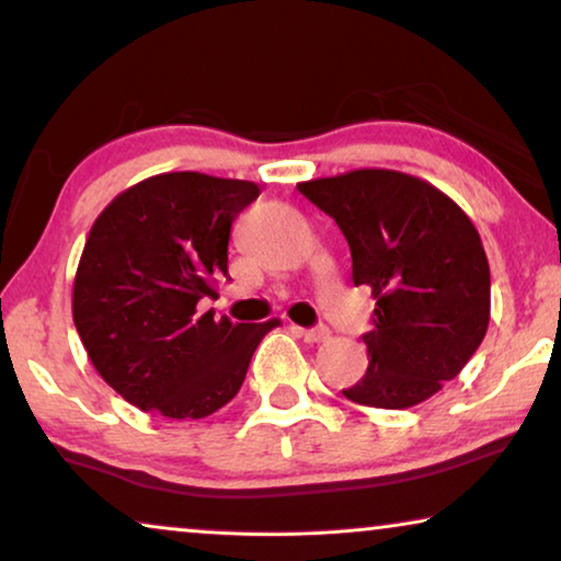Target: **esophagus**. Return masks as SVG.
<instances>
[{
    "instance_id": "34e87169",
    "label": "esophagus",
    "mask_w": 561,
    "mask_h": 561,
    "mask_svg": "<svg viewBox=\"0 0 561 561\" xmlns=\"http://www.w3.org/2000/svg\"><path fill=\"white\" fill-rule=\"evenodd\" d=\"M294 332L301 336L304 342H309V344H317V342H327L329 340V329L327 327H313V329L294 327Z\"/></svg>"
}]
</instances>
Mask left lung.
Masks as SVG:
<instances>
[{
  "mask_svg": "<svg viewBox=\"0 0 561 561\" xmlns=\"http://www.w3.org/2000/svg\"><path fill=\"white\" fill-rule=\"evenodd\" d=\"M352 252L370 286L367 370L342 393L359 405L411 409L462 373L490 321V265L470 217L416 175L359 168L298 183Z\"/></svg>",
  "mask_w": 561,
  "mask_h": 561,
  "instance_id": "1",
  "label": "left lung"
}]
</instances>
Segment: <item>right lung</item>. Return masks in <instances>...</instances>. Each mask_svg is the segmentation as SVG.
<instances>
[{"instance_id": "1", "label": "right lung", "mask_w": 561, "mask_h": 561, "mask_svg": "<svg viewBox=\"0 0 561 561\" xmlns=\"http://www.w3.org/2000/svg\"><path fill=\"white\" fill-rule=\"evenodd\" d=\"M257 183L160 173L99 214L73 280V324L91 365L127 403L165 419L227 405L278 319L237 324L198 301L227 275L229 229Z\"/></svg>"}]
</instances>
